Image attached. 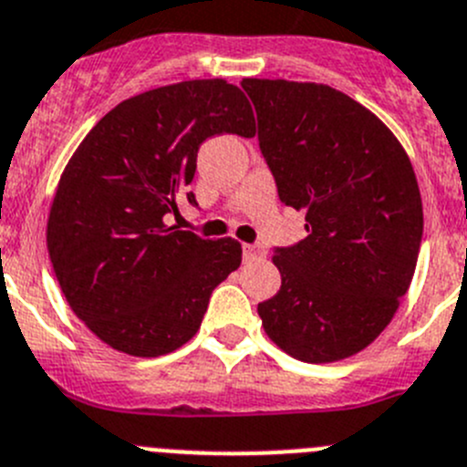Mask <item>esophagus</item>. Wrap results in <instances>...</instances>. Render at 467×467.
Instances as JSON below:
<instances>
[{"mask_svg": "<svg viewBox=\"0 0 467 467\" xmlns=\"http://www.w3.org/2000/svg\"><path fill=\"white\" fill-rule=\"evenodd\" d=\"M264 256H266V250H264L262 245H256V243L243 245V259H245V262H256V259H264Z\"/></svg>", "mask_w": 467, "mask_h": 467, "instance_id": "esophagus-1", "label": "esophagus"}]
</instances>
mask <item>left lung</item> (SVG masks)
<instances>
[{"mask_svg": "<svg viewBox=\"0 0 467 467\" xmlns=\"http://www.w3.org/2000/svg\"><path fill=\"white\" fill-rule=\"evenodd\" d=\"M259 148L307 236L275 247L280 292L259 303L289 357L331 363L387 328L417 268L421 194L408 152L378 115L328 85L243 78Z\"/></svg>", "mask_w": 467, "mask_h": 467, "instance_id": "obj_1", "label": "left lung"}]
</instances>
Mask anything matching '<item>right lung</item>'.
<instances>
[{"label":"right lung","instance_id":"add662e5","mask_svg":"<svg viewBox=\"0 0 467 467\" xmlns=\"http://www.w3.org/2000/svg\"><path fill=\"white\" fill-rule=\"evenodd\" d=\"M217 134L254 136L250 101L222 78L136 94L68 160L48 215V254L76 317L109 348L161 357L199 331L241 243L166 224L192 192L196 152Z\"/></svg>","mask_w":467,"mask_h":467}]
</instances>
